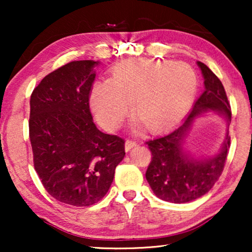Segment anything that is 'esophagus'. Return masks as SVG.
<instances>
[{"label":"esophagus","instance_id":"1","mask_svg":"<svg viewBox=\"0 0 252 252\" xmlns=\"http://www.w3.org/2000/svg\"><path fill=\"white\" fill-rule=\"evenodd\" d=\"M135 146H136L135 141H133V140H126V142H125V150H126V151H129L130 149H132L133 147H135Z\"/></svg>","mask_w":252,"mask_h":252}]
</instances>
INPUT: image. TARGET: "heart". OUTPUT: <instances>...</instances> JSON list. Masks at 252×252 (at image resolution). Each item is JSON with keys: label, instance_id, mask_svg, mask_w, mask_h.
<instances>
[{"label": "heart", "instance_id": "b5f03b06", "mask_svg": "<svg viewBox=\"0 0 252 252\" xmlns=\"http://www.w3.org/2000/svg\"><path fill=\"white\" fill-rule=\"evenodd\" d=\"M197 89L195 71L182 62L137 58L113 67L110 80L96 81L91 106L98 123L116 129L130 111L133 127L151 133L170 128L185 115Z\"/></svg>", "mask_w": 252, "mask_h": 252}]
</instances>
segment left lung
Listing matches in <instances>:
<instances>
[{
  "label": "left lung",
  "instance_id": "8db88e82",
  "mask_svg": "<svg viewBox=\"0 0 252 252\" xmlns=\"http://www.w3.org/2000/svg\"><path fill=\"white\" fill-rule=\"evenodd\" d=\"M204 78V92L194 103L187 118L178 128L146 142L151 161L146 179L157 197L171 203H187L205 195L213 187L225 166L230 146L228 133L216 156L196 159L184 149V141L194 120L212 111L230 122L232 111L225 88L218 77L202 62H197Z\"/></svg>",
  "mask_w": 252,
  "mask_h": 252
}]
</instances>
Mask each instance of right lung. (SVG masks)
<instances>
[{
  "label": "right lung",
  "instance_id": "add662e5",
  "mask_svg": "<svg viewBox=\"0 0 252 252\" xmlns=\"http://www.w3.org/2000/svg\"><path fill=\"white\" fill-rule=\"evenodd\" d=\"M95 61H73L46 75L31 95L33 163L48 194L73 206L104 197L125 141L97 129L89 110Z\"/></svg>",
  "mask_w": 252,
  "mask_h": 252
}]
</instances>
